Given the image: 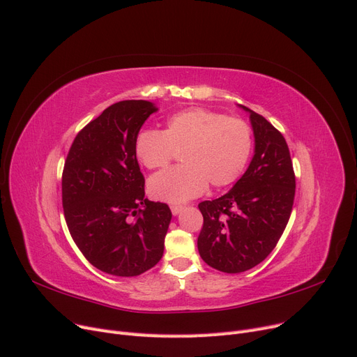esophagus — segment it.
I'll list each match as a JSON object with an SVG mask.
<instances>
[{
  "label": "esophagus",
  "mask_w": 357,
  "mask_h": 357,
  "mask_svg": "<svg viewBox=\"0 0 357 357\" xmlns=\"http://www.w3.org/2000/svg\"><path fill=\"white\" fill-rule=\"evenodd\" d=\"M170 210H172L174 215H178L183 210V207L182 206H172V207H170Z\"/></svg>",
  "instance_id": "obj_1"
}]
</instances>
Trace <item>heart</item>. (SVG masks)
<instances>
[{
    "label": "heart",
    "instance_id": "heart-1",
    "mask_svg": "<svg viewBox=\"0 0 357 357\" xmlns=\"http://www.w3.org/2000/svg\"><path fill=\"white\" fill-rule=\"evenodd\" d=\"M251 149L252 132L245 121L199 107L170 116L165 131L142 130L134 143L137 160L147 169L165 167L175 150H183L185 165L163 170L149 182L150 194L170 204L201 195L208 182L219 188L236 181Z\"/></svg>",
    "mask_w": 357,
    "mask_h": 357
}]
</instances>
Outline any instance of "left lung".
<instances>
[{
	"label": "left lung",
	"instance_id": "obj_1",
	"mask_svg": "<svg viewBox=\"0 0 357 357\" xmlns=\"http://www.w3.org/2000/svg\"><path fill=\"white\" fill-rule=\"evenodd\" d=\"M238 106L250 114L252 160L230 191L198 204L204 217L199 257L230 274L251 270L270 255L289 222L296 188L284 137L264 116Z\"/></svg>",
	"mask_w": 357,
	"mask_h": 357
}]
</instances>
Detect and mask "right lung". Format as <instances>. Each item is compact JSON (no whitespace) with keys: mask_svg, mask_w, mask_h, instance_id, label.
<instances>
[{"mask_svg":"<svg viewBox=\"0 0 357 357\" xmlns=\"http://www.w3.org/2000/svg\"><path fill=\"white\" fill-rule=\"evenodd\" d=\"M158 112L149 100L111 105L77 134L63 172V207L77 248L98 270L134 277L160 261L172 213L144 198L134 143ZM144 208L142 209L141 207Z\"/></svg>","mask_w":357,"mask_h":357,"instance_id":"add662e5","label":"right lung"}]
</instances>
